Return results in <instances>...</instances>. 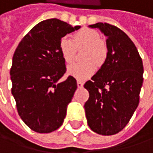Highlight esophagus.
I'll return each mask as SVG.
<instances>
[{"label": "esophagus", "mask_w": 153, "mask_h": 153, "mask_svg": "<svg viewBox=\"0 0 153 153\" xmlns=\"http://www.w3.org/2000/svg\"><path fill=\"white\" fill-rule=\"evenodd\" d=\"M83 85H84V83H83L82 81H79V80H78V81H77V86H78L79 88L83 87Z\"/></svg>", "instance_id": "1"}]
</instances>
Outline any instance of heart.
Instances as JSON below:
<instances>
[{"mask_svg":"<svg viewBox=\"0 0 153 153\" xmlns=\"http://www.w3.org/2000/svg\"><path fill=\"white\" fill-rule=\"evenodd\" d=\"M81 48H85L82 55L84 62L69 66L68 73L77 79L84 80L94 74L96 65L97 67L103 65L107 57L108 48L105 43L100 41V35L98 32L87 28L75 33L73 41L64 36L59 42V51L67 64L74 62L76 49Z\"/></svg>","mask_w":153,"mask_h":153,"instance_id":"heart-1","label":"heart"}]
</instances>
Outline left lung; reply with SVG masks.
<instances>
[{
    "label": "left lung",
    "instance_id": "1",
    "mask_svg": "<svg viewBox=\"0 0 153 153\" xmlns=\"http://www.w3.org/2000/svg\"><path fill=\"white\" fill-rule=\"evenodd\" d=\"M107 37L108 53L100 70L85 82L89 92L85 103L89 127L101 135L118 133L138 107L143 84V62L137 48L119 27L99 22L90 25Z\"/></svg>",
    "mask_w": 153,
    "mask_h": 153
}]
</instances>
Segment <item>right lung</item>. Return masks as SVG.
Wrapping results in <instances>:
<instances>
[{
  "label": "right lung",
  "instance_id": "add662e5",
  "mask_svg": "<svg viewBox=\"0 0 153 153\" xmlns=\"http://www.w3.org/2000/svg\"><path fill=\"white\" fill-rule=\"evenodd\" d=\"M79 28L48 19L34 26L15 49L10 69L12 94L21 119L36 132L48 133L63 124L77 82L73 76L58 82L67 70L59 42Z\"/></svg>",
  "mask_w": 153,
  "mask_h": 153
}]
</instances>
